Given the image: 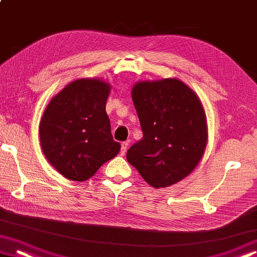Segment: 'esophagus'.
I'll return each instance as SVG.
<instances>
[{
	"mask_svg": "<svg viewBox=\"0 0 257 257\" xmlns=\"http://www.w3.org/2000/svg\"><path fill=\"white\" fill-rule=\"evenodd\" d=\"M127 149H128V143L127 142H123V143L121 144V155H124V153L127 152Z\"/></svg>",
	"mask_w": 257,
	"mask_h": 257,
	"instance_id": "obj_1",
	"label": "esophagus"
}]
</instances>
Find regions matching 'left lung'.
<instances>
[{
    "label": "left lung",
    "mask_w": 257,
    "mask_h": 257,
    "mask_svg": "<svg viewBox=\"0 0 257 257\" xmlns=\"http://www.w3.org/2000/svg\"><path fill=\"white\" fill-rule=\"evenodd\" d=\"M143 137L127 152L129 164L153 188L193 172L208 144V124L197 94L178 78L141 80L132 89Z\"/></svg>",
    "instance_id": "1"
}]
</instances>
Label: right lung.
<instances>
[{"label": "right lung", "mask_w": 257, "mask_h": 257, "mask_svg": "<svg viewBox=\"0 0 257 257\" xmlns=\"http://www.w3.org/2000/svg\"><path fill=\"white\" fill-rule=\"evenodd\" d=\"M109 92L110 84L105 80L79 78L46 107L39 124L41 150L68 180L85 181L120 151L106 113Z\"/></svg>", "instance_id": "add662e5"}]
</instances>
